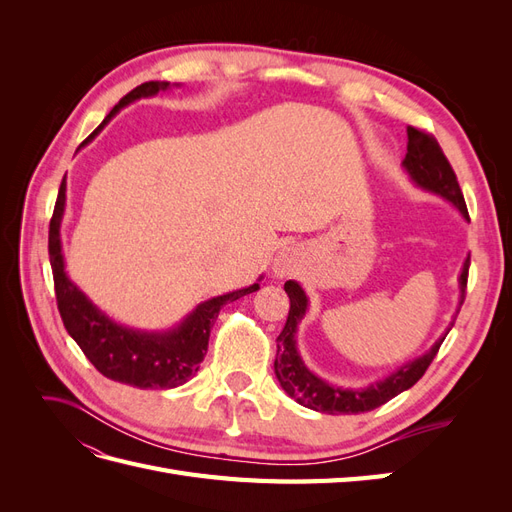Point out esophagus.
<instances>
[{"mask_svg":"<svg viewBox=\"0 0 512 512\" xmlns=\"http://www.w3.org/2000/svg\"><path fill=\"white\" fill-rule=\"evenodd\" d=\"M273 271H275V275H280V277L288 275L292 271V254L282 252L280 256H277L275 262H273Z\"/></svg>","mask_w":512,"mask_h":512,"instance_id":"obj_1","label":"esophagus"}]
</instances>
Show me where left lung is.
<instances>
[{
    "instance_id": "obj_1",
    "label": "left lung",
    "mask_w": 512,
    "mask_h": 512,
    "mask_svg": "<svg viewBox=\"0 0 512 512\" xmlns=\"http://www.w3.org/2000/svg\"><path fill=\"white\" fill-rule=\"evenodd\" d=\"M401 166H404L414 185H418V188L425 192L442 196L453 207L459 209L463 218L470 220L466 200H463L461 188L455 177V170L451 168V164H448L438 141L431 134L408 126V153L404 162H401ZM468 269H470V256L466 258V262H463V269L459 275V305L463 303V299H466ZM284 290L290 297V312H288L284 331L280 333V337H277V354H275V365H273L275 376L280 380L282 389L297 401V404L309 410L324 412V414L369 412L386 404V401L397 397L399 393L408 391L410 386H414L423 378L429 363L433 361V356L438 354L446 333L451 331L455 322V320L451 322V327H448L444 337H440L425 354L416 356L414 361H408L401 367H397L386 378L361 386V389H344V386L322 380L320 376L314 374V371H309L307 365L303 363L301 354L297 350V331H299V322L305 318L309 299L305 290L301 288V284L294 280H288L284 284Z\"/></svg>"
}]
</instances>
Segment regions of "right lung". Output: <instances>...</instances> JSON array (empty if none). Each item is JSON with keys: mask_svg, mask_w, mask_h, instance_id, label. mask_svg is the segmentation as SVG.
Instances as JSON below:
<instances>
[{"mask_svg": "<svg viewBox=\"0 0 512 512\" xmlns=\"http://www.w3.org/2000/svg\"><path fill=\"white\" fill-rule=\"evenodd\" d=\"M175 85L179 87V83ZM168 87L170 83L166 81H149L132 89L128 96L119 100V104H115L113 111L104 117V121L91 132L83 145L98 136V132L123 106L141 98L158 96L160 91H166ZM64 211L66 177L59 185L57 203L49 226V258L53 267L57 307L70 337L79 344L91 365L102 376L115 382L130 384L136 386V389H175V386L188 382L205 359L209 333L213 322L218 320L220 309L226 303L245 297V294L256 292L260 284L232 290L220 294V297L198 303L177 327L168 331H141L126 327V324L108 318L68 277L64 252H61V220H64Z\"/></svg>", "mask_w": 512, "mask_h": 512, "instance_id": "right-lung-1", "label": "right lung"}]
</instances>
